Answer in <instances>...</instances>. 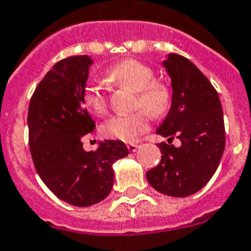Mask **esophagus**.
I'll use <instances>...</instances> for the list:
<instances>
[{
  "label": "esophagus",
  "instance_id": "1",
  "mask_svg": "<svg viewBox=\"0 0 251 251\" xmlns=\"http://www.w3.org/2000/svg\"><path fill=\"white\" fill-rule=\"evenodd\" d=\"M127 150H129L130 152H135V151L138 150V144H134V143L127 144Z\"/></svg>",
  "mask_w": 251,
  "mask_h": 251
}]
</instances>
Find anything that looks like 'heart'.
I'll return each instance as SVG.
<instances>
[{
	"instance_id": "obj_1",
	"label": "heart",
	"mask_w": 251,
	"mask_h": 251,
	"mask_svg": "<svg viewBox=\"0 0 251 251\" xmlns=\"http://www.w3.org/2000/svg\"><path fill=\"white\" fill-rule=\"evenodd\" d=\"M109 82L116 86L135 91V107L139 111L130 115L112 116L101 126L103 135L112 139L132 143L150 129V115H166L172 107L173 91L166 83L154 79L153 69L135 59H125L105 73ZM82 100L94 115L107 112L108 98L105 89L97 81H90L83 89Z\"/></svg>"
}]
</instances>
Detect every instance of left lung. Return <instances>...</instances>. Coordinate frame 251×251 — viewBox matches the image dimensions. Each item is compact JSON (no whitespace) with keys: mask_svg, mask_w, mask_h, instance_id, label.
<instances>
[{"mask_svg":"<svg viewBox=\"0 0 251 251\" xmlns=\"http://www.w3.org/2000/svg\"><path fill=\"white\" fill-rule=\"evenodd\" d=\"M172 78L173 103L156 132L169 138L158 143L161 161L147 172L157 192L187 197L202 188L217 172L225 152L223 109L217 90L191 60L169 54L162 62ZM174 137L181 146L170 145Z\"/></svg>","mask_w":251,"mask_h":251,"instance_id":"obj_1","label":"left lung"}]
</instances>
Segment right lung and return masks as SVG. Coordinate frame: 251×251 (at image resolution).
<instances>
[{
    "label": "right lung",
    "instance_id": "obj_1",
    "mask_svg": "<svg viewBox=\"0 0 251 251\" xmlns=\"http://www.w3.org/2000/svg\"><path fill=\"white\" fill-rule=\"evenodd\" d=\"M90 56L63 59L42 78L28 108L29 147L34 168L58 199L79 207L100 202L113 187V162L129 154L121 140L100 142L86 152L82 138L95 122L82 100Z\"/></svg>",
    "mask_w": 251,
    "mask_h": 251
}]
</instances>
